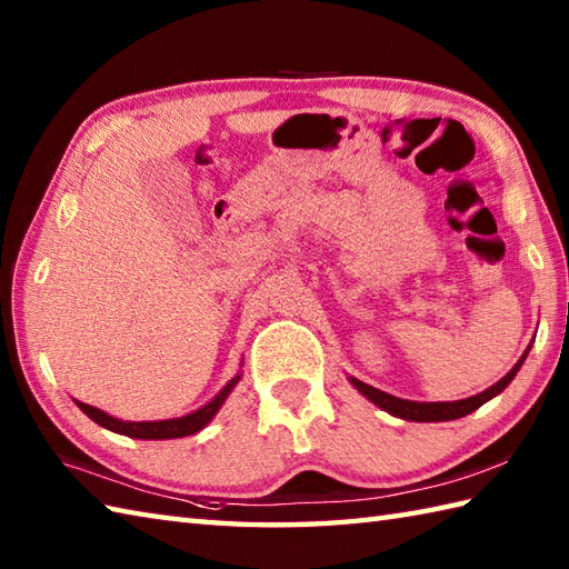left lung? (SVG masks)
Masks as SVG:
<instances>
[{
    "mask_svg": "<svg viewBox=\"0 0 569 569\" xmlns=\"http://www.w3.org/2000/svg\"><path fill=\"white\" fill-rule=\"evenodd\" d=\"M530 352V347L523 352V357L516 361L513 369L506 373V377L501 381H497L493 386H489L487 391H481L477 396H469V398H462V401H450V403H418V401H406V398H396L391 393L386 391H379L373 389V386L359 381L355 377H349V381H352L355 389L367 396L371 403H377L381 410H386V413H391L396 418H403V420H413V422H442V420H455V418H465L469 416L471 410H477L479 406H485L487 401H491L493 396H499L506 386H509L513 381V377L518 373V369H521V365L526 361Z\"/></svg>",
    "mask_w": 569,
    "mask_h": 569,
    "instance_id": "obj_1",
    "label": "left lung"
}]
</instances>
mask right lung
<instances>
[{
  "label": "right lung",
  "instance_id": "obj_1",
  "mask_svg": "<svg viewBox=\"0 0 569 569\" xmlns=\"http://www.w3.org/2000/svg\"><path fill=\"white\" fill-rule=\"evenodd\" d=\"M241 379V373L229 381L224 389L217 393L210 403H204L202 408L192 410V413L183 416V418H168V420H141V422H131V420H119L114 416H107L104 410L88 406V403H78V408L82 410L84 416L92 418L98 426L119 432V435H127V438H137V440H173V438H186V435H196L200 432L208 422L214 418L217 410L222 408L224 398L232 393V389L237 386V381Z\"/></svg>",
  "mask_w": 569,
  "mask_h": 569
}]
</instances>
